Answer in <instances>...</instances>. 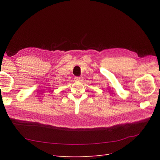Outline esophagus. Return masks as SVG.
<instances>
[{
    "mask_svg": "<svg viewBox=\"0 0 160 160\" xmlns=\"http://www.w3.org/2000/svg\"><path fill=\"white\" fill-rule=\"evenodd\" d=\"M83 80V78H81V77H76L75 78V81H76V82H82Z\"/></svg>",
    "mask_w": 160,
    "mask_h": 160,
    "instance_id": "obj_1",
    "label": "esophagus"
}]
</instances>
